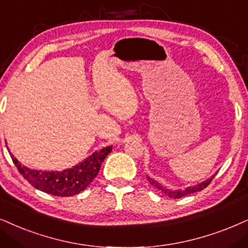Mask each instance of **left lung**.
Listing matches in <instances>:
<instances>
[{"label": "left lung", "mask_w": 248, "mask_h": 248, "mask_svg": "<svg viewBox=\"0 0 248 248\" xmlns=\"http://www.w3.org/2000/svg\"><path fill=\"white\" fill-rule=\"evenodd\" d=\"M213 178H214V176L211 177V178H209V180H207V181L202 182V183L198 184V186L186 187V189L183 190V191H182V190H180V191H169L168 189H165L164 186H160V184H159V183H156L155 181H153L152 178H150V177H147V181L150 182V184H151V186H155V189L160 190L162 193H165L166 196L169 197V198L177 199V198H182V197H184V196H187V194H191V193L197 192V191H202V190H203L206 186H209V183H211Z\"/></svg>", "instance_id": "1"}]
</instances>
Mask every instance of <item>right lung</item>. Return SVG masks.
<instances>
[{
	"label": "right lung",
	"mask_w": 248,
	"mask_h": 248,
	"mask_svg": "<svg viewBox=\"0 0 248 248\" xmlns=\"http://www.w3.org/2000/svg\"><path fill=\"white\" fill-rule=\"evenodd\" d=\"M111 151L112 146H106L81 164L62 171L34 170L18 162L12 155L11 159L18 171L35 189L52 196L70 197L80 193L89 186L90 182L98 174L102 162Z\"/></svg>",
	"instance_id": "obj_1"
}]
</instances>
